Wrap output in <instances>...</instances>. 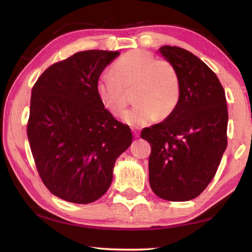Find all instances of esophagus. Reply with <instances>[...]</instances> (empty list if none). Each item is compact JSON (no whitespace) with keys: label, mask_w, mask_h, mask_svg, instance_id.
<instances>
[{"label":"esophagus","mask_w":252,"mask_h":252,"mask_svg":"<svg viewBox=\"0 0 252 252\" xmlns=\"http://www.w3.org/2000/svg\"><path fill=\"white\" fill-rule=\"evenodd\" d=\"M132 132H133V135L135 136V138H139V135H140V133H139V130H136V129H132Z\"/></svg>","instance_id":"esophagus-1"}]
</instances>
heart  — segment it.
Segmentation results:
<instances>
[{
    "label": "heart",
    "mask_w": 252,
    "mask_h": 252,
    "mask_svg": "<svg viewBox=\"0 0 252 252\" xmlns=\"http://www.w3.org/2000/svg\"><path fill=\"white\" fill-rule=\"evenodd\" d=\"M112 71L99 76L95 91L107 110L119 114L126 107V90L135 89V106L121 116L126 125L142 126L155 118L165 119L175 109L181 94L177 71L170 62L157 59L143 49L127 52L116 62Z\"/></svg>",
    "instance_id": "b5f03b06"
}]
</instances>
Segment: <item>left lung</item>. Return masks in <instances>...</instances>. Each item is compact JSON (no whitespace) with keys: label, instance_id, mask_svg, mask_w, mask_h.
Returning a JSON list of instances; mask_svg holds the SVG:
<instances>
[{"label":"left lung","instance_id":"1","mask_svg":"<svg viewBox=\"0 0 252 252\" xmlns=\"http://www.w3.org/2000/svg\"><path fill=\"white\" fill-rule=\"evenodd\" d=\"M175 67L181 94L165 120L142 130L151 145L149 180L158 197L186 202L202 193L215 176L227 148L225 90L216 74L186 49L163 46Z\"/></svg>","mask_w":252,"mask_h":252}]
</instances>
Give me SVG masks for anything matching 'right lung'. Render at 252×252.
<instances>
[{
  "label": "right lung",
  "mask_w": 252,
  "mask_h": 252,
  "mask_svg": "<svg viewBox=\"0 0 252 252\" xmlns=\"http://www.w3.org/2000/svg\"><path fill=\"white\" fill-rule=\"evenodd\" d=\"M119 52L85 50L48 67L32 89L27 123L32 154L49 191L89 204L111 185L116 159L132 143L130 127L103 104L95 84Z\"/></svg>",
  "instance_id": "obj_1"
}]
</instances>
